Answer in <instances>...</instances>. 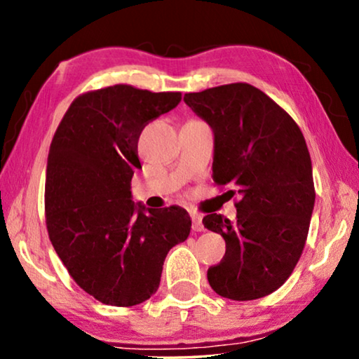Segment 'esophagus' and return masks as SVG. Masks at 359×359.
Masks as SVG:
<instances>
[{"label": "esophagus", "mask_w": 359, "mask_h": 359, "mask_svg": "<svg viewBox=\"0 0 359 359\" xmlns=\"http://www.w3.org/2000/svg\"><path fill=\"white\" fill-rule=\"evenodd\" d=\"M191 228L193 231H204V224H203V217L199 214H191Z\"/></svg>", "instance_id": "1"}]
</instances>
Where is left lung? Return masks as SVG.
Returning a JSON list of instances; mask_svg holds the SVG:
<instances>
[{
    "label": "left lung",
    "mask_w": 359,
    "mask_h": 359,
    "mask_svg": "<svg viewBox=\"0 0 359 359\" xmlns=\"http://www.w3.org/2000/svg\"><path fill=\"white\" fill-rule=\"evenodd\" d=\"M185 104L214 133V182L239 194L238 215L203 218L226 242L209 267L217 294L252 301L280 288L306 245L315 188L312 161L299 126L269 96L248 83L187 93Z\"/></svg>",
    "instance_id": "left-lung-1"
}]
</instances>
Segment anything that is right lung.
<instances>
[{"label":"right lung","instance_id":"right-lung-1","mask_svg":"<svg viewBox=\"0 0 359 359\" xmlns=\"http://www.w3.org/2000/svg\"><path fill=\"white\" fill-rule=\"evenodd\" d=\"M182 93L112 85L72 101L52 139L46 172L48 238L74 282L115 307L147 301L163 263L187 241L190 215L179 205L145 208L131 196L141 169L137 141L150 120Z\"/></svg>","mask_w":359,"mask_h":359}]
</instances>
